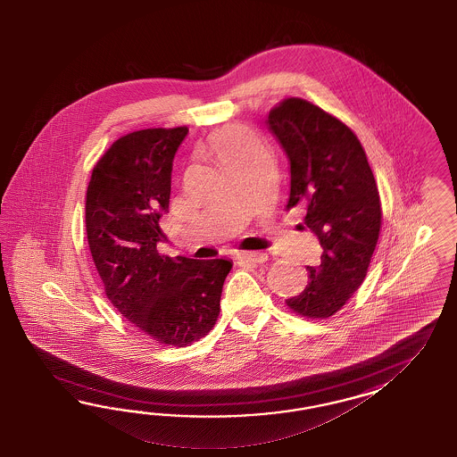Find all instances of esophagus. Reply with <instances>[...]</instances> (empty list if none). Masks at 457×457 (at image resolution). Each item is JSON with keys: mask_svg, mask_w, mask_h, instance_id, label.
Instances as JSON below:
<instances>
[{"mask_svg": "<svg viewBox=\"0 0 457 457\" xmlns=\"http://www.w3.org/2000/svg\"><path fill=\"white\" fill-rule=\"evenodd\" d=\"M237 263H264L268 260V254L262 251H241L236 254Z\"/></svg>", "mask_w": 457, "mask_h": 457, "instance_id": "1", "label": "esophagus"}]
</instances>
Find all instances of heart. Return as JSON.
<instances>
[{"label":"heart","mask_w":457,"mask_h":457,"mask_svg":"<svg viewBox=\"0 0 457 457\" xmlns=\"http://www.w3.org/2000/svg\"><path fill=\"white\" fill-rule=\"evenodd\" d=\"M211 145L220 161H224L235 154L243 153L253 147V138L243 127L229 125L212 134Z\"/></svg>","instance_id":"b5f03b06"}]
</instances>
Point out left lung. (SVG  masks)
I'll use <instances>...</instances> for the list:
<instances>
[{
  "label": "left lung",
  "mask_w": 457,
  "mask_h": 457,
  "mask_svg": "<svg viewBox=\"0 0 457 457\" xmlns=\"http://www.w3.org/2000/svg\"><path fill=\"white\" fill-rule=\"evenodd\" d=\"M290 162L287 209H306L303 226L319 236L320 266H306L304 290L287 300L304 319H328L345 306L367 277L382 204L374 172L355 132L300 97L277 104L266 119Z\"/></svg>",
  "instance_id": "obj_1"
}]
</instances>
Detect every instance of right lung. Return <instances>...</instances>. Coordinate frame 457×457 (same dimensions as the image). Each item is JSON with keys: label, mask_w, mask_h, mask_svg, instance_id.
Instances as JSON below:
<instances>
[{"label": "right lung", "mask_w": 457, "mask_h": 457, "mask_svg": "<svg viewBox=\"0 0 457 457\" xmlns=\"http://www.w3.org/2000/svg\"><path fill=\"white\" fill-rule=\"evenodd\" d=\"M187 132L154 127L117 138L94 167L85 199L87 241L107 298L161 345H191L212 330L233 266L157 251L172 161Z\"/></svg>", "instance_id": "add662e5"}]
</instances>
